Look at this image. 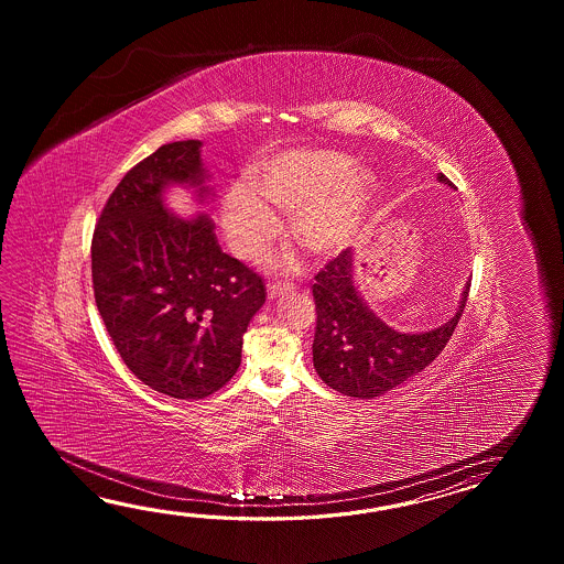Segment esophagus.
Returning <instances> with one entry per match:
<instances>
[{
  "mask_svg": "<svg viewBox=\"0 0 564 564\" xmlns=\"http://www.w3.org/2000/svg\"><path fill=\"white\" fill-rule=\"evenodd\" d=\"M290 292H294L292 284H282V282L270 284V286H268V299L276 300L280 299V296H286Z\"/></svg>",
  "mask_w": 564,
  "mask_h": 564,
  "instance_id": "34e87169",
  "label": "esophagus"
}]
</instances>
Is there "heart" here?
I'll return each mask as SVG.
<instances>
[{"label":"heart","mask_w":564,"mask_h":564,"mask_svg":"<svg viewBox=\"0 0 564 564\" xmlns=\"http://www.w3.org/2000/svg\"><path fill=\"white\" fill-rule=\"evenodd\" d=\"M253 186L229 187L221 204V226L236 253L253 258L274 241L280 221L272 204L292 214V234L306 252L335 258L357 240L377 180L338 151H288L265 163Z\"/></svg>","instance_id":"heart-1"}]
</instances>
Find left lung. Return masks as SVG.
I'll use <instances>...</instances> for the list:
<instances>
[{"instance_id": "obj_1", "label": "left lung", "mask_w": 564, "mask_h": 564, "mask_svg": "<svg viewBox=\"0 0 564 564\" xmlns=\"http://www.w3.org/2000/svg\"><path fill=\"white\" fill-rule=\"evenodd\" d=\"M437 181L452 187L442 173ZM468 292L466 282L447 323L423 333H401L381 321L365 302L355 282V253L345 250L316 274L312 286L316 304L314 369L324 383L343 395H384L423 371L444 350L456 330Z\"/></svg>"}]
</instances>
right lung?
<instances>
[{
    "mask_svg": "<svg viewBox=\"0 0 564 564\" xmlns=\"http://www.w3.org/2000/svg\"><path fill=\"white\" fill-rule=\"evenodd\" d=\"M202 141L159 147L122 177L96 224L93 286L108 335L156 393L204 399L236 375L248 324L264 306L262 278L221 252L205 212L181 217L171 187L214 202Z\"/></svg>",
    "mask_w": 564,
    "mask_h": 564,
    "instance_id": "1",
    "label": "right lung"
}]
</instances>
